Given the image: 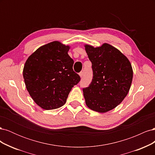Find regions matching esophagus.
Masks as SVG:
<instances>
[{"instance_id":"1","label":"esophagus","mask_w":155,"mask_h":155,"mask_svg":"<svg viewBox=\"0 0 155 155\" xmlns=\"http://www.w3.org/2000/svg\"><path fill=\"white\" fill-rule=\"evenodd\" d=\"M79 76H80L81 78H82L83 76V72H80L79 73Z\"/></svg>"}]
</instances>
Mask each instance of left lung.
Here are the masks:
<instances>
[{
	"instance_id": "1",
	"label": "left lung",
	"mask_w": 155,
	"mask_h": 155,
	"mask_svg": "<svg viewBox=\"0 0 155 155\" xmlns=\"http://www.w3.org/2000/svg\"><path fill=\"white\" fill-rule=\"evenodd\" d=\"M92 63V80L83 88L88 108L98 112L114 109L127 95L133 80V68L129 59L113 46L105 43L100 47L85 45Z\"/></svg>"
}]
</instances>
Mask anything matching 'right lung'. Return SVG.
<instances>
[{
    "label": "right lung",
    "mask_w": 155,
    "mask_h": 155,
    "mask_svg": "<svg viewBox=\"0 0 155 155\" xmlns=\"http://www.w3.org/2000/svg\"><path fill=\"white\" fill-rule=\"evenodd\" d=\"M69 48L58 41L51 42L41 46L25 63L23 78L27 91L43 109L64 105L72 88L81 80L73 70Z\"/></svg>",
    "instance_id": "right-lung-1"
}]
</instances>
